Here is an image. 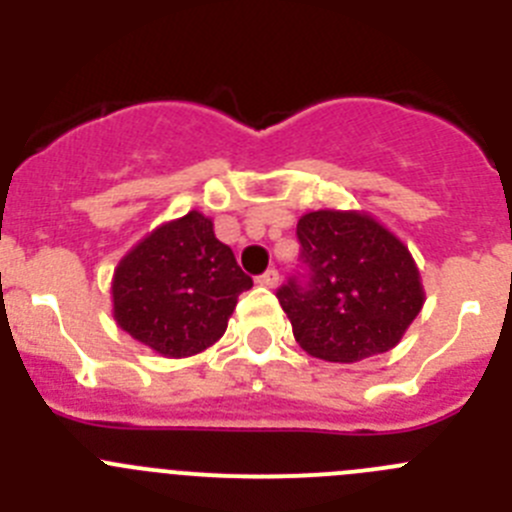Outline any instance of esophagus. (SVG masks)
<instances>
[{
    "mask_svg": "<svg viewBox=\"0 0 512 512\" xmlns=\"http://www.w3.org/2000/svg\"><path fill=\"white\" fill-rule=\"evenodd\" d=\"M259 284H261V287H277V284H279V271L277 269L264 271V274H261V277H259Z\"/></svg>",
    "mask_w": 512,
    "mask_h": 512,
    "instance_id": "1",
    "label": "esophagus"
}]
</instances>
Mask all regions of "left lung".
<instances>
[{
  "mask_svg": "<svg viewBox=\"0 0 512 512\" xmlns=\"http://www.w3.org/2000/svg\"><path fill=\"white\" fill-rule=\"evenodd\" d=\"M297 238L310 282L277 297L302 351L356 364L395 348L425 302L410 248L364 210L305 212Z\"/></svg>",
  "mask_w": 512,
  "mask_h": 512,
  "instance_id": "8db88e82",
  "label": "left lung"
}]
</instances>
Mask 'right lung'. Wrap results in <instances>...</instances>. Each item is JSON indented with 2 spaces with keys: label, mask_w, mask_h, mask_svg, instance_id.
<instances>
[{
  "label": "right lung",
  "mask_w": 512,
  "mask_h": 512,
  "mask_svg": "<svg viewBox=\"0 0 512 512\" xmlns=\"http://www.w3.org/2000/svg\"><path fill=\"white\" fill-rule=\"evenodd\" d=\"M253 287L200 210L140 238L112 274V318L166 359L202 354L223 338L238 295Z\"/></svg>",
  "instance_id": "right-lung-1"
}]
</instances>
